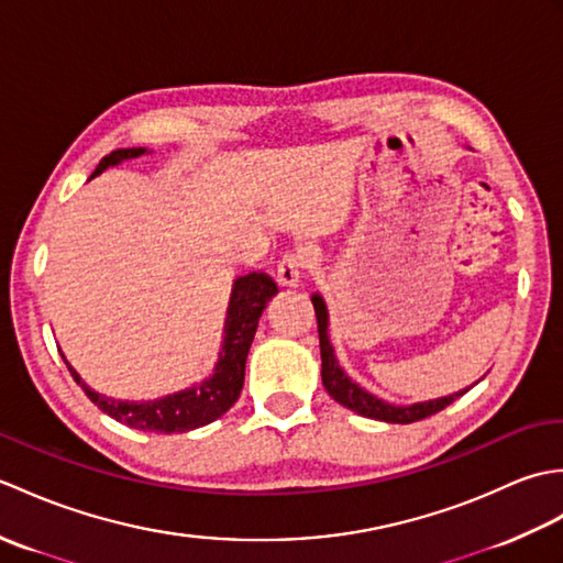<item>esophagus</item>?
Returning a JSON list of instances; mask_svg holds the SVG:
<instances>
[{
    "instance_id": "obj_1",
    "label": "esophagus",
    "mask_w": 563,
    "mask_h": 563,
    "mask_svg": "<svg viewBox=\"0 0 563 563\" xmlns=\"http://www.w3.org/2000/svg\"><path fill=\"white\" fill-rule=\"evenodd\" d=\"M305 268H307L305 251H288V254H285L278 263V273H275V280H278L280 288H297V285H300Z\"/></svg>"
}]
</instances>
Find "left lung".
Instances as JSON below:
<instances>
[{
	"instance_id": "left-lung-1",
	"label": "left lung",
	"mask_w": 563,
	"mask_h": 563,
	"mask_svg": "<svg viewBox=\"0 0 563 563\" xmlns=\"http://www.w3.org/2000/svg\"><path fill=\"white\" fill-rule=\"evenodd\" d=\"M312 305L317 312V329H319L321 382H324V387L331 397L339 404H343L345 409H351L365 418H375V421L413 423V421H421V418H428V416L442 411L454 399H460L464 391H470V387H466L462 391L450 394V397L430 399V401L411 404V406H397V404H389V401H382V399L373 397V394L365 391L363 387H357L355 382L343 373L339 361H336V355H333V345L329 341V312H327L324 300H321V295H312Z\"/></svg>"
}]
</instances>
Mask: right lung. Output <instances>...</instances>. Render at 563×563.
Here are the masks:
<instances>
[{"label":"right lung","instance_id":"right-lung-1","mask_svg":"<svg viewBox=\"0 0 563 563\" xmlns=\"http://www.w3.org/2000/svg\"><path fill=\"white\" fill-rule=\"evenodd\" d=\"M142 154H147L145 147H128L106 154L99 162L97 172L91 174V178L109 169V166L128 159H137ZM275 292H278V285H275L271 275L266 273H249L242 275V278H236L230 297V307H227L220 361L214 365L212 375L198 382L194 387L169 394V397L154 401H123L106 397V394L93 391L87 382H81L77 369L65 361V355L63 361L67 363L71 377H75L84 394H87L103 413L115 418L118 423L164 435L186 433V430L212 423L214 418L230 411L232 404L239 399V394H242L244 387V367L251 341H254L263 309H266Z\"/></svg>","mask_w":563,"mask_h":563}]
</instances>
